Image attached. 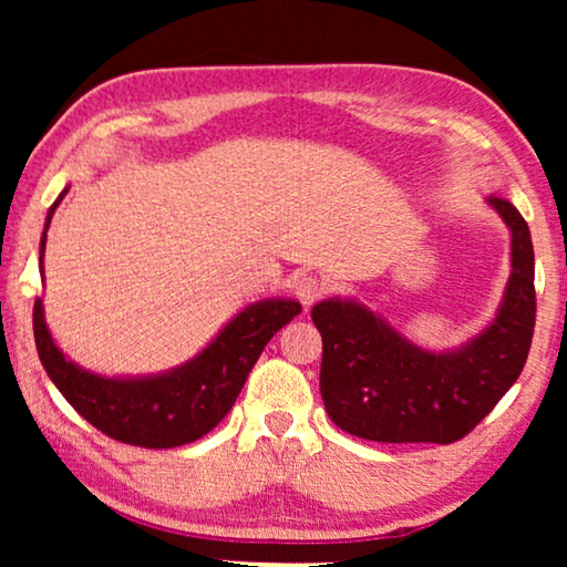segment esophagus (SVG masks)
Segmentation results:
<instances>
[{
  "label": "esophagus",
  "instance_id": "1",
  "mask_svg": "<svg viewBox=\"0 0 567 567\" xmlns=\"http://www.w3.org/2000/svg\"><path fill=\"white\" fill-rule=\"evenodd\" d=\"M292 287H295L297 300H300L305 307L315 305V302H318L320 297L324 295V282H322V280H318V277H312V275H302V277H297Z\"/></svg>",
  "mask_w": 567,
  "mask_h": 567
}]
</instances>
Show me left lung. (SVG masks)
<instances>
[{
	"mask_svg": "<svg viewBox=\"0 0 567 567\" xmlns=\"http://www.w3.org/2000/svg\"><path fill=\"white\" fill-rule=\"evenodd\" d=\"M487 205L511 229V277L495 318L475 338L433 352L352 297L312 307L322 402L344 433L375 443H455L520 378L535 328L533 239L507 199L487 197Z\"/></svg>",
	"mask_w": 567,
	"mask_h": 567,
	"instance_id": "1",
	"label": "left lung"
}]
</instances>
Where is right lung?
<instances>
[{
    "instance_id": "1",
    "label": "right lung",
    "mask_w": 567,
    "mask_h": 567,
    "mask_svg": "<svg viewBox=\"0 0 567 567\" xmlns=\"http://www.w3.org/2000/svg\"><path fill=\"white\" fill-rule=\"evenodd\" d=\"M66 189L47 213L40 272H44L47 229ZM300 310L302 305L287 297L247 305L203 352L157 375L107 378L80 368L56 348L42 300L34 302V342L47 375L84 420L120 443L165 450L195 443L233 410L265 344Z\"/></svg>"
}]
</instances>
